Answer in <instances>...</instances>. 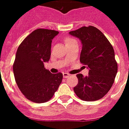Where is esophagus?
<instances>
[{
  "label": "esophagus",
  "instance_id": "1",
  "mask_svg": "<svg viewBox=\"0 0 129 129\" xmlns=\"http://www.w3.org/2000/svg\"><path fill=\"white\" fill-rule=\"evenodd\" d=\"M70 74H68V73H63V77L64 78H69V77L70 76Z\"/></svg>",
  "mask_w": 129,
  "mask_h": 129
}]
</instances>
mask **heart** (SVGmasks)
Segmentation results:
<instances>
[{"label": "heart", "mask_w": 129, "mask_h": 129, "mask_svg": "<svg viewBox=\"0 0 129 129\" xmlns=\"http://www.w3.org/2000/svg\"><path fill=\"white\" fill-rule=\"evenodd\" d=\"M75 41H76L74 40V39H72V38H66V39H64V42H65V44H66V46L71 44V43H74V42Z\"/></svg>", "instance_id": "obj_1"}]
</instances>
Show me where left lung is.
<instances>
[{
  "label": "left lung",
  "instance_id": "8db88e82",
  "mask_svg": "<svg viewBox=\"0 0 129 129\" xmlns=\"http://www.w3.org/2000/svg\"><path fill=\"white\" fill-rule=\"evenodd\" d=\"M69 34L81 41L80 62L89 69L87 76L77 74L78 83L74 87V92L83 101L103 98L111 88L117 73L113 48L95 26H83Z\"/></svg>",
  "mask_w": 129,
  "mask_h": 129
}]
</instances>
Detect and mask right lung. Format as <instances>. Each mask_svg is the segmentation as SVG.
<instances>
[{"instance_id":"right-lung-1","label":"right lung","mask_w":129,"mask_h":129,"mask_svg":"<svg viewBox=\"0 0 129 129\" xmlns=\"http://www.w3.org/2000/svg\"><path fill=\"white\" fill-rule=\"evenodd\" d=\"M58 31L39 28L23 41L13 65L15 81L27 99L36 103L47 102L62 82L63 74H52L44 68L51 56L52 40Z\"/></svg>"}]
</instances>
